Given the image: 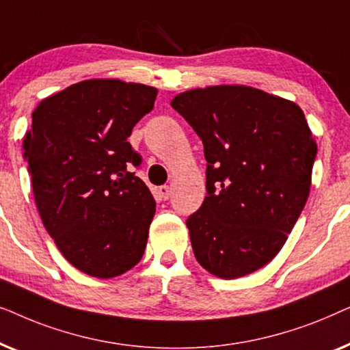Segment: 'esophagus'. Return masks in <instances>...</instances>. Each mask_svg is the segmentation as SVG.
<instances>
[{"label": "esophagus", "mask_w": 350, "mask_h": 350, "mask_svg": "<svg viewBox=\"0 0 350 350\" xmlns=\"http://www.w3.org/2000/svg\"><path fill=\"white\" fill-rule=\"evenodd\" d=\"M157 193H159V196H161V199H164V200H167L170 198V188L167 185H164V186H159V189H157Z\"/></svg>", "instance_id": "obj_1"}]
</instances>
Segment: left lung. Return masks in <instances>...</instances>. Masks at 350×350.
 Wrapping results in <instances>:
<instances>
[{
	"label": "left lung",
	"mask_w": 350,
	"mask_h": 350,
	"mask_svg": "<svg viewBox=\"0 0 350 350\" xmlns=\"http://www.w3.org/2000/svg\"><path fill=\"white\" fill-rule=\"evenodd\" d=\"M204 145L207 196L189 215L196 260L237 279L267 265L303 212L317 154L303 109L247 85L186 90L172 100Z\"/></svg>",
	"instance_id": "left-lung-1"
}]
</instances>
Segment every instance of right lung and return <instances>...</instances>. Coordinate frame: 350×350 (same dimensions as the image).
Wrapping results in <instances>:
<instances>
[{"label": "right lung", "mask_w": 350, "mask_h": 350, "mask_svg": "<svg viewBox=\"0 0 350 350\" xmlns=\"http://www.w3.org/2000/svg\"><path fill=\"white\" fill-rule=\"evenodd\" d=\"M156 95L119 79L83 81L42 100L23 138L46 231L71 265L98 279L124 274L145 253L156 202L131 172L142 156L127 138Z\"/></svg>", "instance_id": "1"}]
</instances>
